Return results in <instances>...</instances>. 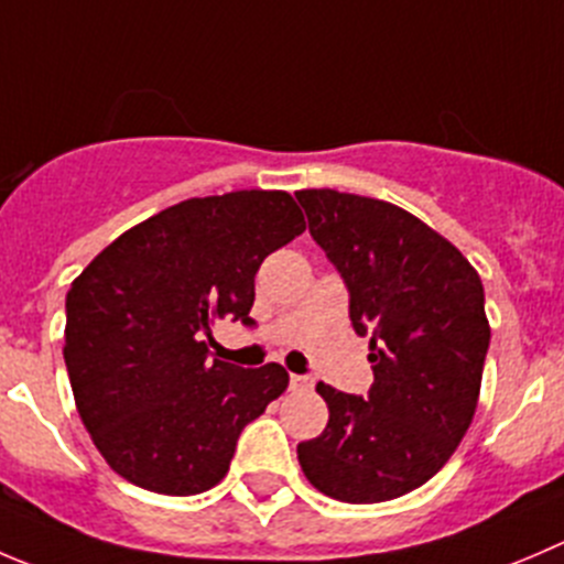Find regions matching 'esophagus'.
Segmentation results:
<instances>
[{
  "mask_svg": "<svg viewBox=\"0 0 564 564\" xmlns=\"http://www.w3.org/2000/svg\"><path fill=\"white\" fill-rule=\"evenodd\" d=\"M289 386H292V391H308V388H314V380L305 375H292L289 377Z\"/></svg>",
  "mask_w": 564,
  "mask_h": 564,
  "instance_id": "obj_1",
  "label": "esophagus"
}]
</instances>
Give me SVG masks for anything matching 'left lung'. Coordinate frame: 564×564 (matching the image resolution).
Here are the masks:
<instances>
[{"instance_id":"8db88e82","label":"left lung","mask_w":564,"mask_h":564,"mask_svg":"<svg viewBox=\"0 0 564 564\" xmlns=\"http://www.w3.org/2000/svg\"><path fill=\"white\" fill-rule=\"evenodd\" d=\"M308 231L344 278L349 319L369 338V393L319 382L330 419L297 446L319 494L391 501L433 479L474 419L490 325L466 256L410 212L336 189L294 193Z\"/></svg>"}]
</instances>
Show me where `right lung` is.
<instances>
[{"label":"right lung","instance_id":"right-lung-1","mask_svg":"<svg viewBox=\"0 0 564 564\" xmlns=\"http://www.w3.org/2000/svg\"><path fill=\"white\" fill-rule=\"evenodd\" d=\"M305 231L281 189L189 198L120 234L65 297L76 410L115 474L195 496L228 474L239 433L289 386L281 364L212 360L215 319L256 325L261 261Z\"/></svg>","mask_w":564,"mask_h":564}]
</instances>
